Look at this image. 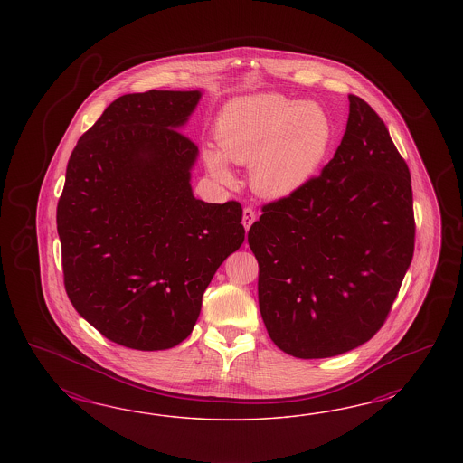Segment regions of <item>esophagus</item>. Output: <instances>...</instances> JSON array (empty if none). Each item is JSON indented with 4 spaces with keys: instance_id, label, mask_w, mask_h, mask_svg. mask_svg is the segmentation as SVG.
Wrapping results in <instances>:
<instances>
[{
    "instance_id": "obj_1",
    "label": "esophagus",
    "mask_w": 463,
    "mask_h": 463,
    "mask_svg": "<svg viewBox=\"0 0 463 463\" xmlns=\"http://www.w3.org/2000/svg\"><path fill=\"white\" fill-rule=\"evenodd\" d=\"M254 221H256V213H254V211L250 209V207L244 209V211H242V225H244L246 231H250V227H251Z\"/></svg>"
}]
</instances>
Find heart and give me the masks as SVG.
Listing matches in <instances>:
<instances>
[{
	"instance_id": "heart-1",
	"label": "heart",
	"mask_w": 463,
	"mask_h": 463,
	"mask_svg": "<svg viewBox=\"0 0 463 463\" xmlns=\"http://www.w3.org/2000/svg\"><path fill=\"white\" fill-rule=\"evenodd\" d=\"M219 151L203 159L212 176L232 183L227 161L251 163L252 188L283 198L300 190L319 168L333 137L327 112L314 101H295L279 93H254L231 99L217 117Z\"/></svg>"
}]
</instances>
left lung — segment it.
Returning a JSON list of instances; mask_svg holds the SVG:
<instances>
[{"label":"left lung","instance_id":"left-lung-1","mask_svg":"<svg viewBox=\"0 0 463 463\" xmlns=\"http://www.w3.org/2000/svg\"><path fill=\"white\" fill-rule=\"evenodd\" d=\"M346 132L317 178L263 207L248 242L271 341L295 358L354 350L385 323L414 252L406 161L350 95Z\"/></svg>","mask_w":463,"mask_h":463}]
</instances>
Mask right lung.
Masks as SVG:
<instances>
[{
	"label": "right lung",
	"instance_id": "add662e5",
	"mask_svg": "<svg viewBox=\"0 0 463 463\" xmlns=\"http://www.w3.org/2000/svg\"><path fill=\"white\" fill-rule=\"evenodd\" d=\"M202 91L130 93L78 140L57 203L64 287L113 343L168 350L190 336L202 295L244 242L239 202L192 190L198 147L182 127Z\"/></svg>",
	"mask_w": 463,
	"mask_h": 463
}]
</instances>
